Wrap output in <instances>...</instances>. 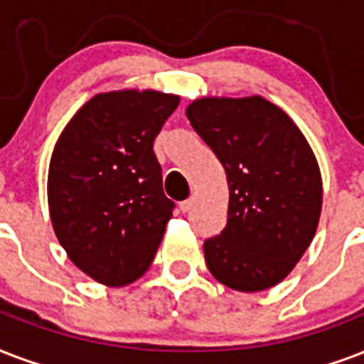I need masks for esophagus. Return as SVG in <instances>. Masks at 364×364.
<instances>
[{
  "label": "esophagus",
  "instance_id": "esophagus-1",
  "mask_svg": "<svg viewBox=\"0 0 364 364\" xmlns=\"http://www.w3.org/2000/svg\"><path fill=\"white\" fill-rule=\"evenodd\" d=\"M191 207H193V199H186V201L180 203V210H182V213H188V210H191Z\"/></svg>",
  "mask_w": 364,
  "mask_h": 364
}]
</instances>
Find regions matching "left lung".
I'll use <instances>...</instances> for the list:
<instances>
[{
    "mask_svg": "<svg viewBox=\"0 0 364 364\" xmlns=\"http://www.w3.org/2000/svg\"><path fill=\"white\" fill-rule=\"evenodd\" d=\"M186 115L230 188L226 228L203 245L208 272L241 292L281 283L319 224L323 182L308 140L262 97L199 98Z\"/></svg>",
    "mask_w": 364,
    "mask_h": 364,
    "instance_id": "obj_1",
    "label": "left lung"
}]
</instances>
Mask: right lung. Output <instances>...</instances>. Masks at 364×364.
<instances>
[{"label": "right lung", "mask_w": 364, "mask_h": 364, "mask_svg": "<svg viewBox=\"0 0 364 364\" xmlns=\"http://www.w3.org/2000/svg\"><path fill=\"white\" fill-rule=\"evenodd\" d=\"M178 102L159 91L100 92L56 140L50 222L70 260L98 283H132L156 258L174 203L163 193L154 140Z\"/></svg>", "instance_id": "obj_1"}]
</instances>
